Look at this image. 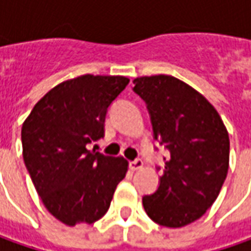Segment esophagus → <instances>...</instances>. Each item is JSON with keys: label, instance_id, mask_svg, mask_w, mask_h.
<instances>
[{"label": "esophagus", "instance_id": "esophagus-1", "mask_svg": "<svg viewBox=\"0 0 251 251\" xmlns=\"http://www.w3.org/2000/svg\"><path fill=\"white\" fill-rule=\"evenodd\" d=\"M142 167H143V161H142L140 158H136V160H133V161H130V163H129V169L132 170V171L140 170Z\"/></svg>", "mask_w": 251, "mask_h": 251}]
</instances>
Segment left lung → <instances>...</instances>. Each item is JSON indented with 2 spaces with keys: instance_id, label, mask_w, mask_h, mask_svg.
<instances>
[{
  "instance_id": "obj_1",
  "label": "left lung",
  "mask_w": 251,
  "mask_h": 251,
  "mask_svg": "<svg viewBox=\"0 0 251 251\" xmlns=\"http://www.w3.org/2000/svg\"><path fill=\"white\" fill-rule=\"evenodd\" d=\"M154 139L170 151L157 191L143 197L149 218L166 227L200 219L218 198L229 169V135L213 105L173 75L137 77Z\"/></svg>"
}]
</instances>
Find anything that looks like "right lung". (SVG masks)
Here are the masks:
<instances>
[{"instance_id":"obj_1","label":"right lung","mask_w":251,"mask_h":251,"mask_svg":"<svg viewBox=\"0 0 251 251\" xmlns=\"http://www.w3.org/2000/svg\"><path fill=\"white\" fill-rule=\"evenodd\" d=\"M124 75H93L60 82L33 106L22 125V154L39 197L67 226L94 224L109 209L127 161L87 145L105 133L109 105L125 90Z\"/></svg>"}]
</instances>
